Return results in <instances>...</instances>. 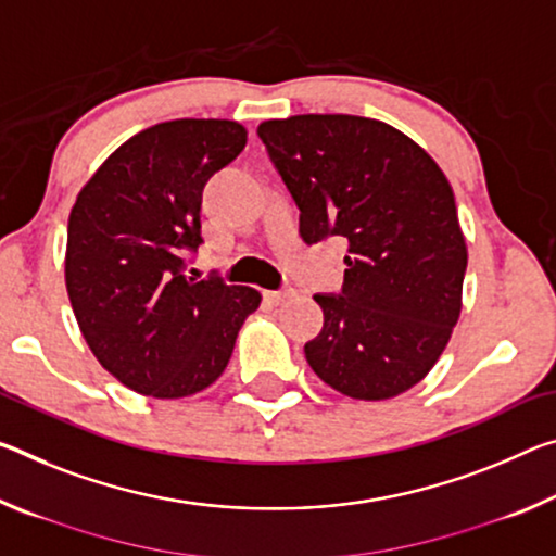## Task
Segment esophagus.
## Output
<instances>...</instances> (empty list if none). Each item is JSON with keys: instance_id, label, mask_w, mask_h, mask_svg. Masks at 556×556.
<instances>
[{"instance_id": "34e87169", "label": "esophagus", "mask_w": 556, "mask_h": 556, "mask_svg": "<svg viewBox=\"0 0 556 556\" xmlns=\"http://www.w3.org/2000/svg\"><path fill=\"white\" fill-rule=\"evenodd\" d=\"M294 296H296L294 289H279V292H264V299H267V302L275 304V306H281V304L292 302Z\"/></svg>"}]
</instances>
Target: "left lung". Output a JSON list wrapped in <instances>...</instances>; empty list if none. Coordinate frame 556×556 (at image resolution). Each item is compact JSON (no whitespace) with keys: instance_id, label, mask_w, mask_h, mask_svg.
<instances>
[{"instance_id":"1","label":"left lung","mask_w":556,"mask_h":556,"mask_svg":"<svg viewBox=\"0 0 556 556\" xmlns=\"http://www.w3.org/2000/svg\"><path fill=\"white\" fill-rule=\"evenodd\" d=\"M257 134L296 202L302 240H349L341 292L314 294L324 312L304 343L314 374L358 401L408 391L460 316L468 250L451 182L383 121L306 113Z\"/></svg>"}]
</instances>
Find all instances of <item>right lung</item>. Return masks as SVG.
<instances>
[{
  "label": "right lung",
  "mask_w": 556,
  "mask_h": 556,
  "mask_svg": "<svg viewBox=\"0 0 556 556\" xmlns=\"http://www.w3.org/2000/svg\"><path fill=\"white\" fill-rule=\"evenodd\" d=\"M235 121L157 123L111 153L68 215L66 292L105 371L130 391L185 399L215 383L257 289L185 277L202 190L242 153Z\"/></svg>",
  "instance_id": "1"
}]
</instances>
